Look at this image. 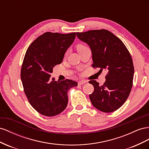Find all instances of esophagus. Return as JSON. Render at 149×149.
I'll list each match as a JSON object with an SVG mask.
<instances>
[{"label":"esophagus","instance_id":"34e87169","mask_svg":"<svg viewBox=\"0 0 149 149\" xmlns=\"http://www.w3.org/2000/svg\"><path fill=\"white\" fill-rule=\"evenodd\" d=\"M87 83V81H86V80H80V81L78 82V84L79 85H83L84 84Z\"/></svg>","mask_w":149,"mask_h":149}]
</instances>
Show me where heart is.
Instances as JSON below:
<instances>
[{
  "instance_id": "heart-1",
  "label": "heart",
  "mask_w": 149,
  "mask_h": 149,
  "mask_svg": "<svg viewBox=\"0 0 149 149\" xmlns=\"http://www.w3.org/2000/svg\"><path fill=\"white\" fill-rule=\"evenodd\" d=\"M85 46H84V45H77V51L79 52V51L80 50V49H82V48H84Z\"/></svg>"
}]
</instances>
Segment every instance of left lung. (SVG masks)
<instances>
[{
	"label": "left lung",
	"mask_w": 149,
	"mask_h": 149,
	"mask_svg": "<svg viewBox=\"0 0 149 149\" xmlns=\"http://www.w3.org/2000/svg\"><path fill=\"white\" fill-rule=\"evenodd\" d=\"M77 36L90 47L92 67L107 72L102 86L95 80L89 81L94 87L89 98L96 109L112 112L125 103L132 87L134 68L129 50L120 39L107 30L77 32Z\"/></svg>",
	"instance_id": "left-lung-1"
}]
</instances>
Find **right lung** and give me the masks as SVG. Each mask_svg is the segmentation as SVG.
<instances>
[{
  "label": "right lung",
  "mask_w": 149,
  "mask_h": 149,
  "mask_svg": "<svg viewBox=\"0 0 149 149\" xmlns=\"http://www.w3.org/2000/svg\"><path fill=\"white\" fill-rule=\"evenodd\" d=\"M75 36V32H45L32 42L25 53L20 74L24 92L32 107L43 116L52 117L64 110L67 92L77 86L72 80L50 79L53 67L62 63Z\"/></svg>",
  "instance_id": "1"
}]
</instances>
